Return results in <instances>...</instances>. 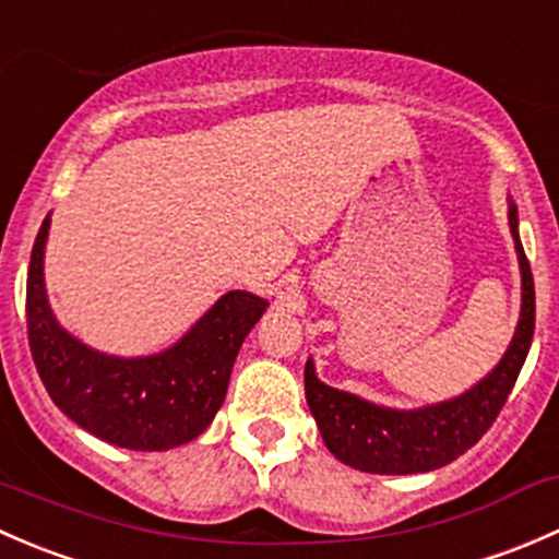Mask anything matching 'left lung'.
Returning <instances> with one entry per match:
<instances>
[{"label":"left lung","instance_id":"8db88e82","mask_svg":"<svg viewBox=\"0 0 559 559\" xmlns=\"http://www.w3.org/2000/svg\"><path fill=\"white\" fill-rule=\"evenodd\" d=\"M511 235L522 267V319L498 368L471 392L419 411H392L357 394L321 384L313 362L306 365V400L326 449L348 467L365 473H427L465 454L492 427L516 384L535 330V286L516 233V205H509Z\"/></svg>","mask_w":559,"mask_h":559}]
</instances>
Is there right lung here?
Wrapping results in <instances>:
<instances>
[{
  "label": "right lung",
  "instance_id": "add662e5",
  "mask_svg": "<svg viewBox=\"0 0 559 559\" xmlns=\"http://www.w3.org/2000/svg\"><path fill=\"white\" fill-rule=\"evenodd\" d=\"M48 224L50 213L32 248L26 330L50 400L92 436L134 452H165L200 436L222 408L235 357L267 302L229 292L170 352L138 359L99 354L50 313L43 281Z\"/></svg>",
  "mask_w": 559,
  "mask_h": 559
}]
</instances>
